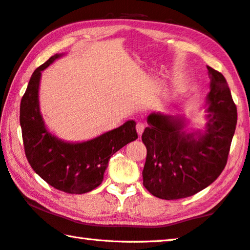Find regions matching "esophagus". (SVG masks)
Wrapping results in <instances>:
<instances>
[{
    "mask_svg": "<svg viewBox=\"0 0 250 250\" xmlns=\"http://www.w3.org/2000/svg\"><path fill=\"white\" fill-rule=\"evenodd\" d=\"M144 129H145V125L143 124V123H137L136 125V130H137V134L139 136H142V134L144 132Z\"/></svg>",
    "mask_w": 250,
    "mask_h": 250,
    "instance_id": "1",
    "label": "esophagus"
}]
</instances>
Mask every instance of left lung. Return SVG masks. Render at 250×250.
Masks as SVG:
<instances>
[{"label":"left lung","mask_w":250,"mask_h":250,"mask_svg":"<svg viewBox=\"0 0 250 250\" xmlns=\"http://www.w3.org/2000/svg\"><path fill=\"white\" fill-rule=\"evenodd\" d=\"M211 79L205 125L187 132L182 116L151 113L143 133L147 148L143 185L156 198L178 200L194 195L224 170L237 124V108L224 76L208 67Z\"/></svg>","instance_id":"8db88e82"}]
</instances>
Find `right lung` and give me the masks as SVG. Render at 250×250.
Returning <instances> with one entry per match:
<instances>
[{
  "label": "right lung",
  "mask_w": 250,
  "mask_h": 250,
  "mask_svg": "<svg viewBox=\"0 0 250 250\" xmlns=\"http://www.w3.org/2000/svg\"><path fill=\"white\" fill-rule=\"evenodd\" d=\"M62 56L50 57L32 74L21 101L20 123L26 158L34 171L57 190L82 194L102 183L109 158L138 136L133 120L81 143L62 141L48 130L39 108V83L42 70Z\"/></svg>",
  "instance_id": "right-lung-1"
}]
</instances>
